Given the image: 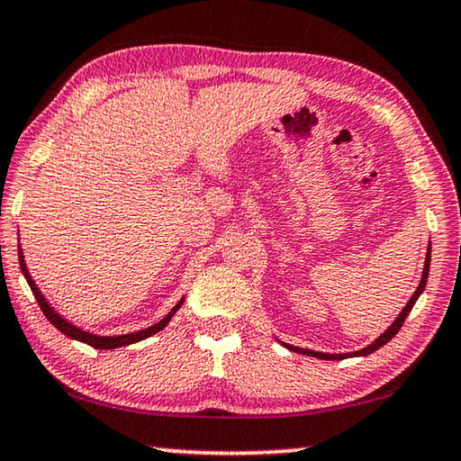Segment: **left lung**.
<instances>
[{
    "label": "left lung",
    "instance_id": "obj_1",
    "mask_svg": "<svg viewBox=\"0 0 461 461\" xmlns=\"http://www.w3.org/2000/svg\"><path fill=\"white\" fill-rule=\"evenodd\" d=\"M429 267H431V244L427 246L425 267H423V275H420V280H419V286H417V291L412 293V296H411V299H409L407 305L402 307V311H401V313H399V317H396L394 321L390 323V327H386L384 333H380L376 339H374L372 343H368V346L362 348V349H356V352H346V354H323V352H315V349H305V348H296V346H291V343H286V341H280L278 338H276V341L283 343V346H285L286 349H291V352L303 354V356H311V357H319V360H346V357H360V356H368V354H372V352H376V349H380L382 346H384V343H388L390 339L394 338L396 333H399V330H401L402 323H404V319H407V315L411 313L412 305H415L419 296L423 294V291H425V285H427V276H429Z\"/></svg>",
    "mask_w": 461,
    "mask_h": 461
}]
</instances>
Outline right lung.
<instances>
[{
    "mask_svg": "<svg viewBox=\"0 0 461 461\" xmlns=\"http://www.w3.org/2000/svg\"><path fill=\"white\" fill-rule=\"evenodd\" d=\"M18 260H20L22 275H24V278L28 280L30 291L34 293L38 305H41V309H42V313L46 315V319H49V321H50L54 327H57V330H59L60 333H65L67 338L87 343V346L95 348V349H115V348L131 346V343L142 341V339H146V338H152L154 333H158V331L165 330L170 319L175 317L176 311L181 309L183 303H185V296H183V299L178 301L173 309H170V313H168L167 317H162L158 323L146 327V330H140V331H134V333H123V335H95V333H91V331H87V330H81V327L73 325L71 321H68L67 317H62V315L59 313V311L54 309L49 301H46V296L42 294L41 288H38V285L34 283L32 275H30V272H28L26 260H24V252H22V248H18Z\"/></svg>",
    "mask_w": 461,
    "mask_h": 461,
    "instance_id": "right-lung-1",
    "label": "right lung"
}]
</instances>
